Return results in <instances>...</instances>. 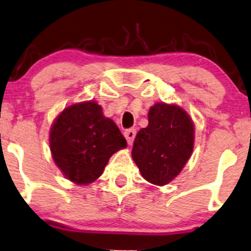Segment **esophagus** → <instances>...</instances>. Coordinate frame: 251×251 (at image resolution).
<instances>
[{"instance_id":"1","label":"esophagus","mask_w":251,"mask_h":251,"mask_svg":"<svg viewBox=\"0 0 251 251\" xmlns=\"http://www.w3.org/2000/svg\"><path fill=\"white\" fill-rule=\"evenodd\" d=\"M135 133H136V131H135L134 128L126 129V131L124 132V135H125V138H126V140H127V144L128 145H132L133 144V140H134Z\"/></svg>"}]
</instances>
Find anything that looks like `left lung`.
<instances>
[{
  "mask_svg": "<svg viewBox=\"0 0 251 251\" xmlns=\"http://www.w3.org/2000/svg\"><path fill=\"white\" fill-rule=\"evenodd\" d=\"M195 145L191 117L177 104L155 103L148 111V126L135 136L132 157L141 176L163 186L179 175Z\"/></svg>",
  "mask_w": 251,
  "mask_h": 251,
  "instance_id": "8db88e82",
  "label": "left lung"
}]
</instances>
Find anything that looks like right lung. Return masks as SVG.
<instances>
[{"mask_svg":"<svg viewBox=\"0 0 251 251\" xmlns=\"http://www.w3.org/2000/svg\"><path fill=\"white\" fill-rule=\"evenodd\" d=\"M127 147L118 126L95 100L75 103L56 116L50 129V149L63 176L88 185L103 174L110 157Z\"/></svg>","mask_w":251,"mask_h":251,"instance_id":"add662e5","label":"right lung"}]
</instances>
